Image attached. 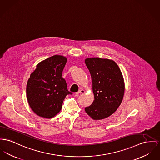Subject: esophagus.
Segmentation results:
<instances>
[{
  "mask_svg": "<svg viewBox=\"0 0 160 160\" xmlns=\"http://www.w3.org/2000/svg\"><path fill=\"white\" fill-rule=\"evenodd\" d=\"M85 93V91L83 90V89H80L78 92H77V93H78V94H83V93Z\"/></svg>",
  "mask_w": 160,
  "mask_h": 160,
  "instance_id": "34e87169",
  "label": "esophagus"
}]
</instances>
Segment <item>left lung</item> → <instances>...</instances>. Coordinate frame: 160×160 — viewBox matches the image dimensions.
Listing matches in <instances>:
<instances>
[{"instance_id":"8db88e82","label":"left lung","mask_w":160,"mask_h":160,"mask_svg":"<svg viewBox=\"0 0 160 160\" xmlns=\"http://www.w3.org/2000/svg\"><path fill=\"white\" fill-rule=\"evenodd\" d=\"M85 63L92 77L94 101L85 107L93 119H104L112 115L120 106L124 93V82L117 63L108 59L87 58Z\"/></svg>"}]
</instances>
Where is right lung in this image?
Here are the masks:
<instances>
[{
  "label": "right lung",
  "instance_id": "1",
  "mask_svg": "<svg viewBox=\"0 0 160 160\" xmlns=\"http://www.w3.org/2000/svg\"><path fill=\"white\" fill-rule=\"evenodd\" d=\"M67 58L54 55L37 65L27 84V98L38 116L52 118L61 110L65 98L72 93L62 77Z\"/></svg>",
  "mask_w": 160,
  "mask_h": 160
}]
</instances>
